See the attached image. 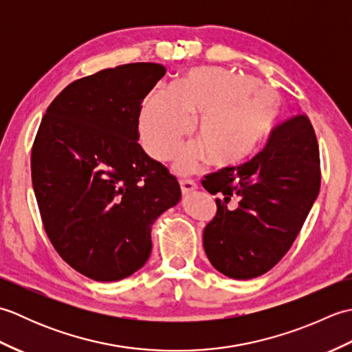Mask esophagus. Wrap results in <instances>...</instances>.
<instances>
[{"label":"esophagus","instance_id":"obj_1","mask_svg":"<svg viewBox=\"0 0 352 352\" xmlns=\"http://www.w3.org/2000/svg\"><path fill=\"white\" fill-rule=\"evenodd\" d=\"M180 188H182V192L186 195V193L195 190L198 186L193 180H180Z\"/></svg>","mask_w":352,"mask_h":352}]
</instances>
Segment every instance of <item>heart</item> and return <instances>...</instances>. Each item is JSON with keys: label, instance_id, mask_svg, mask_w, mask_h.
Segmentation results:
<instances>
[{"label": "heart", "instance_id": "obj_1", "mask_svg": "<svg viewBox=\"0 0 352 352\" xmlns=\"http://www.w3.org/2000/svg\"><path fill=\"white\" fill-rule=\"evenodd\" d=\"M281 111V98L256 78L219 66L186 71L174 87H157L139 118L140 140L149 155L166 160L197 124L198 143L183 148L175 168L189 170L210 157L216 166L239 164L256 151Z\"/></svg>", "mask_w": 352, "mask_h": 352}]
</instances>
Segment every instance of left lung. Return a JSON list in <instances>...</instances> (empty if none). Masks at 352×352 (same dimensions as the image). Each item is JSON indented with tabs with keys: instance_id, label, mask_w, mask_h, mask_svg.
<instances>
[{
	"instance_id": "obj_1",
	"label": "left lung",
	"mask_w": 352,
	"mask_h": 352,
	"mask_svg": "<svg viewBox=\"0 0 352 352\" xmlns=\"http://www.w3.org/2000/svg\"><path fill=\"white\" fill-rule=\"evenodd\" d=\"M216 195V216L203 233L214 269L234 280L263 275L284 257L302 228L320 188L315 130L305 115L271 133L250 162L201 182Z\"/></svg>"
}]
</instances>
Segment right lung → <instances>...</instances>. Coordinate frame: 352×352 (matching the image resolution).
Segmentation results:
<instances>
[{"label":"right lung","mask_w":352,"mask_h":352,"mask_svg":"<svg viewBox=\"0 0 352 352\" xmlns=\"http://www.w3.org/2000/svg\"><path fill=\"white\" fill-rule=\"evenodd\" d=\"M166 68L129 63L72 81L50 104L32 149L43 228L66 263L95 281L126 278L151 254V227L182 198L139 140L140 104Z\"/></svg>","instance_id":"add662e5"}]
</instances>
